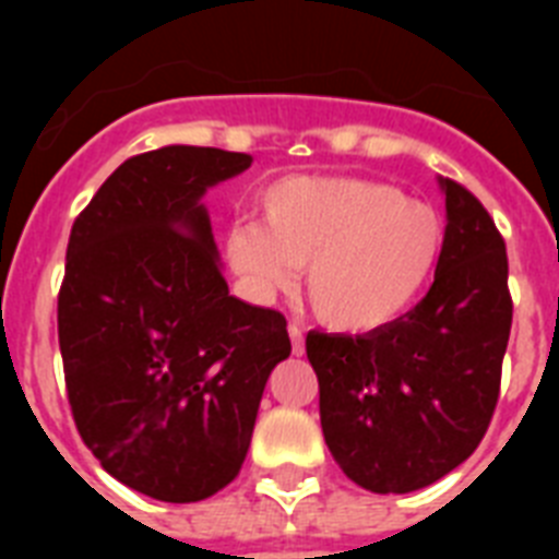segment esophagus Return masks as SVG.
Here are the masks:
<instances>
[{
    "mask_svg": "<svg viewBox=\"0 0 559 559\" xmlns=\"http://www.w3.org/2000/svg\"><path fill=\"white\" fill-rule=\"evenodd\" d=\"M288 333H290V347H294V355H302L305 353V335H302V330L296 328V324H290Z\"/></svg>",
    "mask_w": 559,
    "mask_h": 559,
    "instance_id": "esophagus-1",
    "label": "esophagus"
}]
</instances>
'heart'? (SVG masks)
<instances>
[{"instance_id":"b5f03b06","label":"heart","mask_w":559,"mask_h":559,"mask_svg":"<svg viewBox=\"0 0 559 559\" xmlns=\"http://www.w3.org/2000/svg\"><path fill=\"white\" fill-rule=\"evenodd\" d=\"M263 224L226 235V254L257 294L305 265L310 310L335 333H374L406 313L437 271L445 226L397 187L355 176H285L260 192Z\"/></svg>"}]
</instances>
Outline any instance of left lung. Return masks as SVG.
<instances>
[{"mask_svg":"<svg viewBox=\"0 0 559 559\" xmlns=\"http://www.w3.org/2000/svg\"><path fill=\"white\" fill-rule=\"evenodd\" d=\"M445 190V246L428 294L389 328L308 333L324 442L372 492H412L471 456L490 428L512 328L507 246L467 187Z\"/></svg>","mask_w":559,"mask_h":559,"instance_id":"8db88e82","label":"left lung"}]
</instances>
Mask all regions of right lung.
Instances as JSON below:
<instances>
[{"label": "right lung", "mask_w": 559, "mask_h": 559, "mask_svg": "<svg viewBox=\"0 0 559 559\" xmlns=\"http://www.w3.org/2000/svg\"><path fill=\"white\" fill-rule=\"evenodd\" d=\"M249 153L167 145L122 162L72 224L58 344L86 448L131 490L204 501L240 473L271 369L290 355L280 310L235 296L201 195Z\"/></svg>", "instance_id": "obj_1"}]
</instances>
